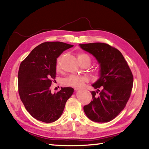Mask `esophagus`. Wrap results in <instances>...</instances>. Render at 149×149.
Instances as JSON below:
<instances>
[{
  "instance_id": "obj_1",
  "label": "esophagus",
  "mask_w": 149,
  "mask_h": 149,
  "mask_svg": "<svg viewBox=\"0 0 149 149\" xmlns=\"http://www.w3.org/2000/svg\"><path fill=\"white\" fill-rule=\"evenodd\" d=\"M79 89H80L79 88H75V91H77V90H79Z\"/></svg>"
}]
</instances>
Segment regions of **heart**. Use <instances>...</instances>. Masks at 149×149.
<instances>
[{
	"label": "heart",
	"instance_id": "1",
	"mask_svg": "<svg viewBox=\"0 0 149 149\" xmlns=\"http://www.w3.org/2000/svg\"><path fill=\"white\" fill-rule=\"evenodd\" d=\"M77 59L79 62H82L86 60H88L90 61V58L88 55L84 53H79L77 55ZM60 68V65L59 63V60L58 61L56 65V70H59ZM88 79L85 76H81V75H71L69 77L66 78L64 80V83L66 85L74 87H79L83 84L84 83L87 81Z\"/></svg>",
	"mask_w": 149,
	"mask_h": 149
}]
</instances>
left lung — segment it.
I'll return each instance as SVG.
<instances>
[{
  "label": "left lung",
  "mask_w": 149,
  "mask_h": 149,
  "mask_svg": "<svg viewBox=\"0 0 149 149\" xmlns=\"http://www.w3.org/2000/svg\"><path fill=\"white\" fill-rule=\"evenodd\" d=\"M79 46L92 54L100 65L99 78L92 84L97 91L91 92L93 100L84 106V111L93 122H108L125 107L131 95L133 75L118 49L104 43Z\"/></svg>",
  "instance_id": "8db88e82"
}]
</instances>
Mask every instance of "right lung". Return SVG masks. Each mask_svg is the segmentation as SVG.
<instances>
[{"instance_id":"add662e5","label":"right lung","mask_w":149,"mask_h":149,"mask_svg":"<svg viewBox=\"0 0 149 149\" xmlns=\"http://www.w3.org/2000/svg\"><path fill=\"white\" fill-rule=\"evenodd\" d=\"M73 45L60 42L41 43L31 52L19 68L18 93L26 110L34 118L45 123L61 116L72 88H61L52 93L50 87L56 77L57 58Z\"/></svg>"}]
</instances>
